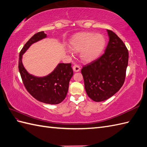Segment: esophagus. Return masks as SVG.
<instances>
[{"mask_svg":"<svg viewBox=\"0 0 147 147\" xmlns=\"http://www.w3.org/2000/svg\"><path fill=\"white\" fill-rule=\"evenodd\" d=\"M73 69L74 71H75V72H78V71L80 70V66L78 65V64H76L73 66Z\"/></svg>","mask_w":147,"mask_h":147,"instance_id":"34e87169","label":"esophagus"}]
</instances>
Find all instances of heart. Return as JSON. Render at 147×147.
<instances>
[{"label":"heart","mask_w":147,"mask_h":147,"mask_svg":"<svg viewBox=\"0 0 147 147\" xmlns=\"http://www.w3.org/2000/svg\"><path fill=\"white\" fill-rule=\"evenodd\" d=\"M105 44L104 37L92 32H83L70 40L69 47L75 52L80 51V57L84 62L96 59L103 51Z\"/></svg>","instance_id":"1"}]
</instances>
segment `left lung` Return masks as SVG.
Segmentation results:
<instances>
[{
	"mask_svg": "<svg viewBox=\"0 0 147 147\" xmlns=\"http://www.w3.org/2000/svg\"><path fill=\"white\" fill-rule=\"evenodd\" d=\"M105 53L81 69L88 96L96 102L105 101L123 84L128 63V51L124 42L111 30Z\"/></svg>",
	"mask_w": 147,
	"mask_h": 147,
	"instance_id": "obj_1",
	"label": "left lung"
}]
</instances>
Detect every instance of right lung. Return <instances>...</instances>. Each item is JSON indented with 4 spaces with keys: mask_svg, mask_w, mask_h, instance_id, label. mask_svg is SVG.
I'll use <instances>...</instances> for the list:
<instances>
[{
    "mask_svg": "<svg viewBox=\"0 0 147 147\" xmlns=\"http://www.w3.org/2000/svg\"><path fill=\"white\" fill-rule=\"evenodd\" d=\"M46 37L44 31L35 34L25 45L19 54V71L23 84L30 95L40 102L57 105L65 99L69 83L73 75L71 63H59L52 73L46 76L38 78L29 74L22 63V56L33 43Z\"/></svg>",
    "mask_w": 147,
    "mask_h": 147,
    "instance_id": "right-lung-1",
    "label": "right lung"
}]
</instances>
